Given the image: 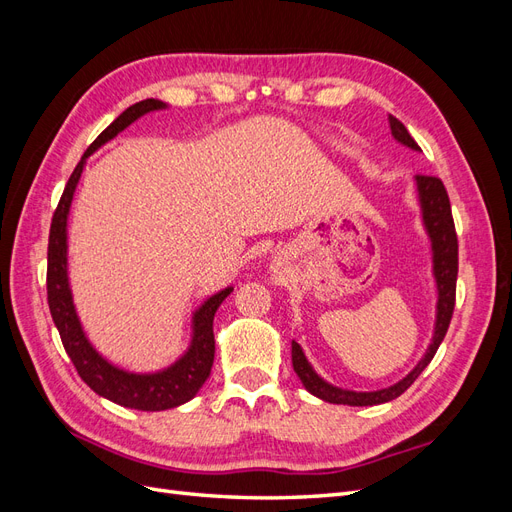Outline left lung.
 Segmentation results:
<instances>
[{"mask_svg": "<svg viewBox=\"0 0 512 512\" xmlns=\"http://www.w3.org/2000/svg\"><path fill=\"white\" fill-rule=\"evenodd\" d=\"M391 121V132L399 143H404L412 149H421L416 145L410 132L406 130L404 123L397 117L389 115ZM418 194H421V205H423V220L427 226V232L431 237L433 245V273H436L438 282V320H436V335H433V342L427 350V354L421 359L410 374L393 384L391 389H382L374 393H354V391H342L335 389V386L327 384L322 378H318L312 365L307 363L305 354L297 342H292V367L297 371L305 389L329 401V404H348V406H376L384 404V401H391L399 397L404 391H408L414 384V380L421 376V371L431 363L433 354L438 352L442 339L448 331V324H451L453 312H455V292H457V271H459V241L455 232L453 222V211H451V200H448V192L444 188L442 179L433 175H416Z\"/></svg>", "mask_w": 512, "mask_h": 512, "instance_id": "1", "label": "left lung"}]
</instances>
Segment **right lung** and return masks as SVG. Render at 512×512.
Returning <instances> with one entry per match:
<instances>
[{"label": "right lung", "mask_w": 512, "mask_h": 512, "mask_svg": "<svg viewBox=\"0 0 512 512\" xmlns=\"http://www.w3.org/2000/svg\"><path fill=\"white\" fill-rule=\"evenodd\" d=\"M166 104L160 100L147 98L143 102H136L126 108L111 126H108L89 149L83 153L81 162L76 164L72 175L66 183L64 194L59 198V205L53 213L51 232H49V265H46V299H49V309L55 327L59 331L61 344H64L72 365L79 371L83 382L91 391L98 395L115 401L119 406L136 408V410H168L190 401L200 386L211 374L213 356H215V337H213V316L215 309L228 297L232 288H226L198 309L194 314V342L190 350L185 352L183 359H179L173 367H168L160 374L151 376H138L128 374L106 363L102 356L91 348L87 337L81 329V322L76 318L72 294L68 288V269H66V224H68V211L72 203V194L76 190V183L81 179L85 160L94 153L100 145L111 141L121 130H126L132 121L149 111H158Z\"/></svg>", "instance_id": "obj_1"}]
</instances>
